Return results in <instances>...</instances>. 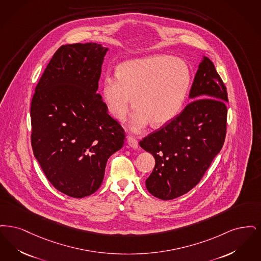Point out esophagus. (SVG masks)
<instances>
[{"instance_id": "34e87169", "label": "esophagus", "mask_w": 261, "mask_h": 261, "mask_svg": "<svg viewBox=\"0 0 261 261\" xmlns=\"http://www.w3.org/2000/svg\"><path fill=\"white\" fill-rule=\"evenodd\" d=\"M126 142L128 144L129 147L134 148V149H137L138 148V141L135 136H127Z\"/></svg>"}]
</instances>
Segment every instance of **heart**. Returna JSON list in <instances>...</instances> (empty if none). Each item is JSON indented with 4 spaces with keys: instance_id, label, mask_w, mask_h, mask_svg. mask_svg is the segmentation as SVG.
Masks as SVG:
<instances>
[{
    "instance_id": "obj_1",
    "label": "heart",
    "mask_w": 261,
    "mask_h": 261,
    "mask_svg": "<svg viewBox=\"0 0 261 261\" xmlns=\"http://www.w3.org/2000/svg\"><path fill=\"white\" fill-rule=\"evenodd\" d=\"M190 84L191 72L184 60L158 55L122 63L117 77L103 80L101 95L118 121L125 120L134 98L132 128L139 132L150 122L154 126L171 122L181 111Z\"/></svg>"
}]
</instances>
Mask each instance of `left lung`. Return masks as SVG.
I'll return each instance as SVG.
<instances>
[{
    "mask_svg": "<svg viewBox=\"0 0 261 261\" xmlns=\"http://www.w3.org/2000/svg\"><path fill=\"white\" fill-rule=\"evenodd\" d=\"M190 97L195 100L181 113L139 142L156 162L146 188L162 200H172L190 191L224 144L226 87L207 57L199 65Z\"/></svg>",
    "mask_w": 261,
    "mask_h": 261,
    "instance_id": "8db88e82",
    "label": "left lung"
}]
</instances>
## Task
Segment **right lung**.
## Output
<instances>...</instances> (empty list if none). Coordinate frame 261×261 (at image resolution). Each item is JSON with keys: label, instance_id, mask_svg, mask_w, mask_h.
Wrapping results in <instances>:
<instances>
[{"label": "right lung", "instance_id": "1", "mask_svg": "<svg viewBox=\"0 0 261 261\" xmlns=\"http://www.w3.org/2000/svg\"><path fill=\"white\" fill-rule=\"evenodd\" d=\"M107 47L61 45L36 86L31 145L58 191L84 198L101 185L109 157L124 145L125 129L97 94Z\"/></svg>", "mask_w": 261, "mask_h": 261}]
</instances>
